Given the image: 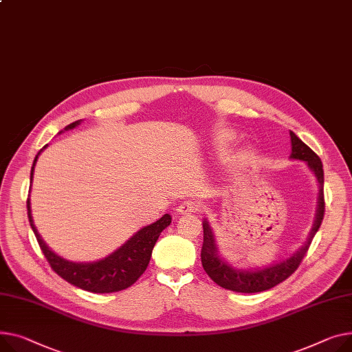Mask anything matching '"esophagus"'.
I'll return each mask as SVG.
<instances>
[{
    "label": "esophagus",
    "instance_id": "34e87169",
    "mask_svg": "<svg viewBox=\"0 0 352 352\" xmlns=\"http://www.w3.org/2000/svg\"><path fill=\"white\" fill-rule=\"evenodd\" d=\"M178 214L181 215H186V214H192V212H197L198 210V204L192 199H188V201H184L179 204L178 206Z\"/></svg>",
    "mask_w": 352,
    "mask_h": 352
}]
</instances>
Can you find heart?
Instances as JSON below:
<instances>
[{"label": "heart", "mask_w": 352, "mask_h": 352, "mask_svg": "<svg viewBox=\"0 0 352 352\" xmlns=\"http://www.w3.org/2000/svg\"><path fill=\"white\" fill-rule=\"evenodd\" d=\"M215 140H217V144L218 146L226 147V146H229L233 142V140H235V133H233L229 129H222V130L218 131Z\"/></svg>", "instance_id": "obj_1"}]
</instances>
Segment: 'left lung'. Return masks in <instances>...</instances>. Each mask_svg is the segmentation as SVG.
<instances>
[{
  "mask_svg": "<svg viewBox=\"0 0 352 352\" xmlns=\"http://www.w3.org/2000/svg\"><path fill=\"white\" fill-rule=\"evenodd\" d=\"M292 138V154L290 160H298L307 164V167L316 175L318 182V198H317V209L316 217L309 233L307 241L304 242L294 253L285 259L273 262L263 267H249V269H239L232 266L228 261L219 254V249L217 245L215 233L212 226L209 225L208 219L204 218L202 228H204V243L201 250V262L204 270L208 276L214 280V282L228 290L236 292V293H259L269 290L278 283H282L290 274L296 272L298 265L301 263L304 254L309 250L310 243L317 233L322 218H324V171L322 164L318 155L307 146L304 144L301 140L290 131Z\"/></svg>",
  "mask_w": 352,
  "mask_h": 352,
  "instance_id": "1",
  "label": "left lung"
}]
</instances>
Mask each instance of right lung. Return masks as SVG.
<instances>
[{"instance_id": "obj_1", "label": "right lung", "mask_w": 352, "mask_h": 352, "mask_svg": "<svg viewBox=\"0 0 352 352\" xmlns=\"http://www.w3.org/2000/svg\"><path fill=\"white\" fill-rule=\"evenodd\" d=\"M80 123L82 120L70 123L59 133H63L65 130H74ZM46 147H48V144L39 150L34 160L30 188H32V178L38 157ZM27 208L31 228L35 233L42 253L45 254L46 261L50 262L54 272H56L67 283L90 293L120 292L135 283L137 278L144 273L150 263L154 245L161 235V232L171 223V215L166 214L157 222L137 230L129 241H126L119 249H116L109 256L103 257V259L95 262H72L56 254L41 238L36 226L34 225L30 198L27 201Z\"/></svg>"}]
</instances>
